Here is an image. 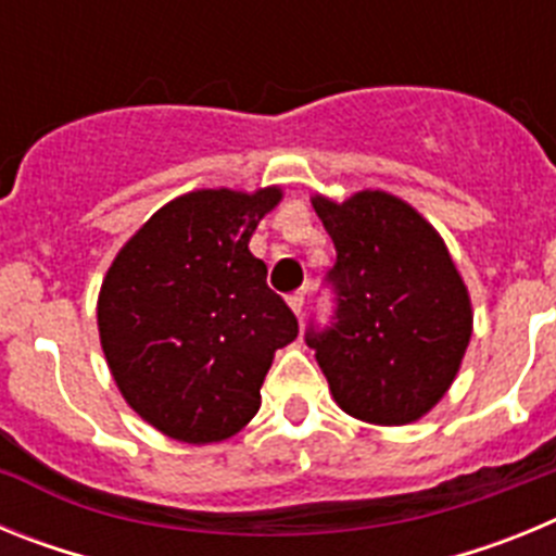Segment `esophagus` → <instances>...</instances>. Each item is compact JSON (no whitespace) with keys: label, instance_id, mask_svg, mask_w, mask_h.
<instances>
[{"label":"esophagus","instance_id":"esophagus-1","mask_svg":"<svg viewBox=\"0 0 556 556\" xmlns=\"http://www.w3.org/2000/svg\"><path fill=\"white\" fill-rule=\"evenodd\" d=\"M287 303H289V308H292V312L298 314V317H301V314H303V303H306V298H303V292H292L287 298Z\"/></svg>","mask_w":556,"mask_h":556}]
</instances>
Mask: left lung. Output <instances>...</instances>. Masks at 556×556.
<instances>
[{"label": "left lung", "mask_w": 556, "mask_h": 556, "mask_svg": "<svg viewBox=\"0 0 556 556\" xmlns=\"http://www.w3.org/2000/svg\"><path fill=\"white\" fill-rule=\"evenodd\" d=\"M337 248L326 275L331 326L306 331L339 409L365 424L404 426L454 384L473 331L468 287L448 248L409 203L358 191L312 200Z\"/></svg>", "instance_id": "obj_1"}]
</instances>
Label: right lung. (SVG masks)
<instances>
[{
	"mask_svg": "<svg viewBox=\"0 0 556 556\" xmlns=\"http://www.w3.org/2000/svg\"><path fill=\"white\" fill-rule=\"evenodd\" d=\"M281 189H200L159 208L108 269L97 326L113 381L161 434L228 440L262 406V384L298 320L248 242Z\"/></svg>",
	"mask_w": 556,
	"mask_h": 556,
	"instance_id": "right-lung-1",
	"label": "right lung"
}]
</instances>
